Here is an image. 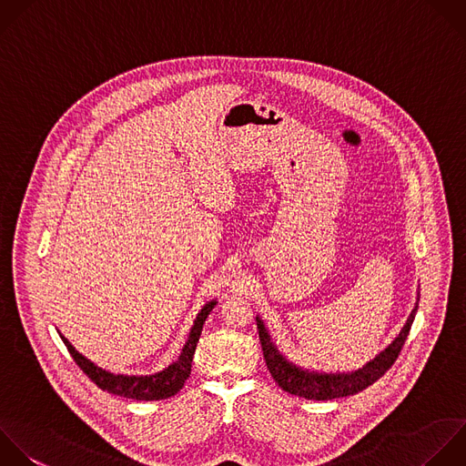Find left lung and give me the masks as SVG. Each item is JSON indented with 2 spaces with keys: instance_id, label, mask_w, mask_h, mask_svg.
<instances>
[{
  "instance_id": "1",
  "label": "left lung",
  "mask_w": 466,
  "mask_h": 466,
  "mask_svg": "<svg viewBox=\"0 0 466 466\" xmlns=\"http://www.w3.org/2000/svg\"><path fill=\"white\" fill-rule=\"evenodd\" d=\"M419 308V293H417V302L399 331V335L382 350L379 351L371 360L362 364L360 368L353 371H319L311 368L299 366L291 362L284 353L279 351L277 344L273 342L269 329L266 328L264 320L257 315V328H258V339L260 346L264 351V360L266 366L275 379V382L288 393L299 395L304 399L311 400H329V399H339V397H348L353 393L362 391L370 384H373L377 379H380L395 362V359L400 353V348L410 333L411 322L415 319Z\"/></svg>"
}]
</instances>
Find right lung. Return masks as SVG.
I'll list each match as a JSON object with an SVG mask.
<instances>
[{"instance_id":"right-lung-1","label":"right lung","mask_w":466,"mask_h":466,"mask_svg":"<svg viewBox=\"0 0 466 466\" xmlns=\"http://www.w3.org/2000/svg\"><path fill=\"white\" fill-rule=\"evenodd\" d=\"M215 306H217V299H213L202 306V309L198 311V315L189 329L187 340H186L178 359L175 362H171L167 368H164L157 373H151V375H127V373L107 371V370L96 366L86 355H82L60 331L58 333H60L62 340L66 342L69 353L73 355L75 362L84 370V373L89 375V379L93 382H96L98 388H102L109 393L120 395V397H127V399L160 400V399L177 395L182 390L184 382L187 380V377L191 373V362H193V355L197 350V342L202 333V326Z\"/></svg>"}]
</instances>
